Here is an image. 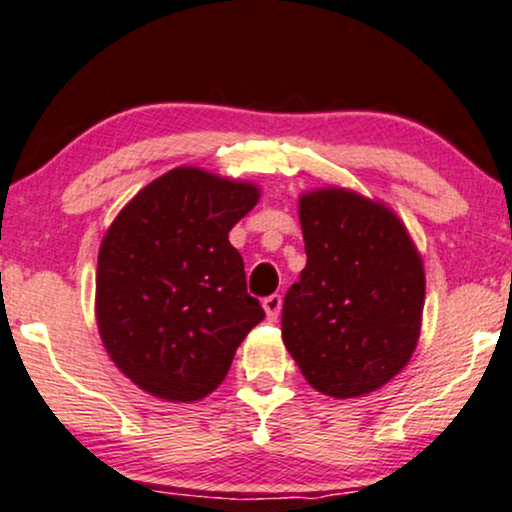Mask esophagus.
Masks as SVG:
<instances>
[{"instance_id": "esophagus-1", "label": "esophagus", "mask_w": 512, "mask_h": 512, "mask_svg": "<svg viewBox=\"0 0 512 512\" xmlns=\"http://www.w3.org/2000/svg\"><path fill=\"white\" fill-rule=\"evenodd\" d=\"M263 309H266V314L270 321H275V318L280 316V309H282V297L280 294H268L266 299H263Z\"/></svg>"}]
</instances>
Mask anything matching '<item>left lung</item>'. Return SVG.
Masks as SVG:
<instances>
[{
  "mask_svg": "<svg viewBox=\"0 0 512 512\" xmlns=\"http://www.w3.org/2000/svg\"><path fill=\"white\" fill-rule=\"evenodd\" d=\"M306 268L282 302V340L318 393L359 398L410 362L424 268L405 225L345 189L299 201Z\"/></svg>",
  "mask_w": 512,
  "mask_h": 512,
  "instance_id": "1",
  "label": "left lung"
}]
</instances>
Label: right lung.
I'll return each mask as SVG.
<instances>
[{
    "label": "right lung",
    "mask_w": 512,
    "mask_h": 512,
    "mask_svg": "<svg viewBox=\"0 0 512 512\" xmlns=\"http://www.w3.org/2000/svg\"><path fill=\"white\" fill-rule=\"evenodd\" d=\"M256 201V186L177 167L138 191L102 239V342L122 374L155 398L194 402L213 393L266 316L227 239Z\"/></svg>",
    "instance_id": "add662e5"
}]
</instances>
